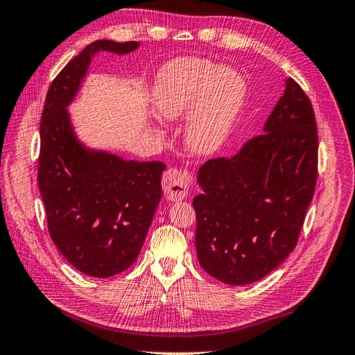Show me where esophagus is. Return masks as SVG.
Returning <instances> with one entry per match:
<instances>
[{"instance_id": "esophagus-1", "label": "esophagus", "mask_w": 355, "mask_h": 355, "mask_svg": "<svg viewBox=\"0 0 355 355\" xmlns=\"http://www.w3.org/2000/svg\"><path fill=\"white\" fill-rule=\"evenodd\" d=\"M162 190L168 200L185 199L190 191L188 175L179 168H168L162 176Z\"/></svg>"}]
</instances>
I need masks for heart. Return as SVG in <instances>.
Wrapping results in <instances>:
<instances>
[{
	"mask_svg": "<svg viewBox=\"0 0 355 355\" xmlns=\"http://www.w3.org/2000/svg\"><path fill=\"white\" fill-rule=\"evenodd\" d=\"M246 94L248 86L239 71L182 58L159 71L153 105L164 120H176L193 110L185 130L187 143L194 152L209 153L226 139Z\"/></svg>",
	"mask_w": 355,
	"mask_h": 355,
	"instance_id": "b5f03b06",
	"label": "heart"
}]
</instances>
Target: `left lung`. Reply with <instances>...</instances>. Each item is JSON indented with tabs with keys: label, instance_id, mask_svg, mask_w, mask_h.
<instances>
[{
	"label": "left lung",
	"instance_id": "obj_1",
	"mask_svg": "<svg viewBox=\"0 0 355 355\" xmlns=\"http://www.w3.org/2000/svg\"><path fill=\"white\" fill-rule=\"evenodd\" d=\"M318 123L293 78L264 125L232 157L198 176L196 250L203 270L231 286L264 278L296 248L318 180Z\"/></svg>",
	"mask_w": 355,
	"mask_h": 355
}]
</instances>
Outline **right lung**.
<instances>
[{
	"mask_svg": "<svg viewBox=\"0 0 355 355\" xmlns=\"http://www.w3.org/2000/svg\"><path fill=\"white\" fill-rule=\"evenodd\" d=\"M138 45L105 39L89 44L51 82L41 116L37 184L50 237L69 264L94 278L114 277L135 263L161 200L165 164L86 150L65 107L94 54H125Z\"/></svg>",
	"mask_w": 355,
	"mask_h": 355,
	"instance_id": "right-lung-1",
	"label": "right lung"
}]
</instances>
